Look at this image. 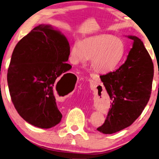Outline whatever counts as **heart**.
<instances>
[{
    "label": "heart",
    "instance_id": "obj_1",
    "mask_svg": "<svg viewBox=\"0 0 159 159\" xmlns=\"http://www.w3.org/2000/svg\"><path fill=\"white\" fill-rule=\"evenodd\" d=\"M124 42L111 34H100L75 42L70 47L69 60L72 64H84L90 59L95 72L106 74L117 69L125 55Z\"/></svg>",
    "mask_w": 159,
    "mask_h": 159
}]
</instances>
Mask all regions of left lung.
I'll list each match as a JSON object with an SVG mask.
<instances>
[{
  "mask_svg": "<svg viewBox=\"0 0 159 159\" xmlns=\"http://www.w3.org/2000/svg\"><path fill=\"white\" fill-rule=\"evenodd\" d=\"M127 37L133 40V44L125 64L115 71L100 76L112 100L104 124L97 129L105 134L132 125L142 114L151 96L153 78L152 58L142 40L136 36Z\"/></svg>",
  "mask_w": 159,
  "mask_h": 159,
  "instance_id": "1",
  "label": "left lung"
}]
</instances>
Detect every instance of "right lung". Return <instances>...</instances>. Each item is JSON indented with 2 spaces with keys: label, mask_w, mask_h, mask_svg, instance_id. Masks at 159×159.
Listing matches in <instances>:
<instances>
[{
  "label": "right lung",
  "mask_w": 159,
  "mask_h": 159,
  "mask_svg": "<svg viewBox=\"0 0 159 159\" xmlns=\"http://www.w3.org/2000/svg\"><path fill=\"white\" fill-rule=\"evenodd\" d=\"M69 54L66 37L49 25L35 27L16 44L7 84L15 107L29 124L49 129L61 122L54 89L64 85L65 76L70 74H66L71 69L66 63Z\"/></svg>",
  "instance_id": "1"
}]
</instances>
